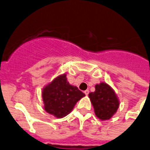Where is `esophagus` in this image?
<instances>
[{
	"instance_id": "34e87169",
	"label": "esophagus",
	"mask_w": 150,
	"mask_h": 150,
	"mask_svg": "<svg viewBox=\"0 0 150 150\" xmlns=\"http://www.w3.org/2000/svg\"><path fill=\"white\" fill-rule=\"evenodd\" d=\"M84 93L85 94V95H88V93H89V91L88 90H85V91H84Z\"/></svg>"
}]
</instances>
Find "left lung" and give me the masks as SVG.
I'll return each mask as SVG.
<instances>
[{"label":"left lung","mask_w":150,"mask_h":150,"mask_svg":"<svg viewBox=\"0 0 150 150\" xmlns=\"http://www.w3.org/2000/svg\"><path fill=\"white\" fill-rule=\"evenodd\" d=\"M97 117L101 120H109L116 114L120 100L114 90L105 82L95 85V91L88 94Z\"/></svg>","instance_id":"left-lung-1"}]
</instances>
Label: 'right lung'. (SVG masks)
Masks as SVG:
<instances>
[{"label":"right lung","instance_id":"1","mask_svg":"<svg viewBox=\"0 0 150 150\" xmlns=\"http://www.w3.org/2000/svg\"><path fill=\"white\" fill-rule=\"evenodd\" d=\"M85 94L68 81L66 74H62L44 87L42 91L44 110L57 118L70 114L79 100Z\"/></svg>","mask_w":150,"mask_h":150}]
</instances>
